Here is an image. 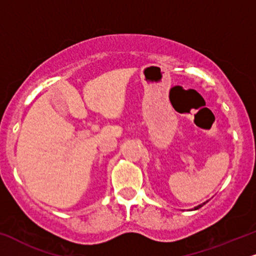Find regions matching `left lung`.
<instances>
[{
    "instance_id": "left-lung-1",
    "label": "left lung",
    "mask_w": 256,
    "mask_h": 256,
    "mask_svg": "<svg viewBox=\"0 0 256 256\" xmlns=\"http://www.w3.org/2000/svg\"><path fill=\"white\" fill-rule=\"evenodd\" d=\"M204 204H205V203H204ZM202 205H203V204H200V205H198V206H196V208H194V210H197V209H200V206H202Z\"/></svg>"
}]
</instances>
